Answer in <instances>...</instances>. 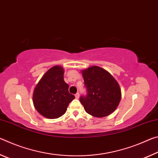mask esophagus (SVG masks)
Returning <instances> with one entry per match:
<instances>
[{
  "label": "esophagus",
  "instance_id": "34e87169",
  "mask_svg": "<svg viewBox=\"0 0 158 158\" xmlns=\"http://www.w3.org/2000/svg\"><path fill=\"white\" fill-rule=\"evenodd\" d=\"M75 97H76V99H79V97H80V94H79V93H78V92L76 93V94H75Z\"/></svg>",
  "mask_w": 158,
  "mask_h": 158
}]
</instances>
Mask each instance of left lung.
<instances>
[{"instance_id":"obj_1","label":"left lung","mask_w":158,"mask_h":158,"mask_svg":"<svg viewBox=\"0 0 158 158\" xmlns=\"http://www.w3.org/2000/svg\"><path fill=\"white\" fill-rule=\"evenodd\" d=\"M86 97L80 102L85 110L97 118H103L114 112L121 100V89L117 81L106 70L92 66L82 70Z\"/></svg>"}]
</instances>
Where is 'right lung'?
<instances>
[{
  "label": "right lung",
  "mask_w": 158,
  "mask_h": 158,
  "mask_svg": "<svg viewBox=\"0 0 158 158\" xmlns=\"http://www.w3.org/2000/svg\"><path fill=\"white\" fill-rule=\"evenodd\" d=\"M64 69L52 67L35 85L33 94V106L43 117L55 119L66 113L70 102L75 99L69 92V85L64 80Z\"/></svg>",
  "instance_id": "obj_1"
}]
</instances>
